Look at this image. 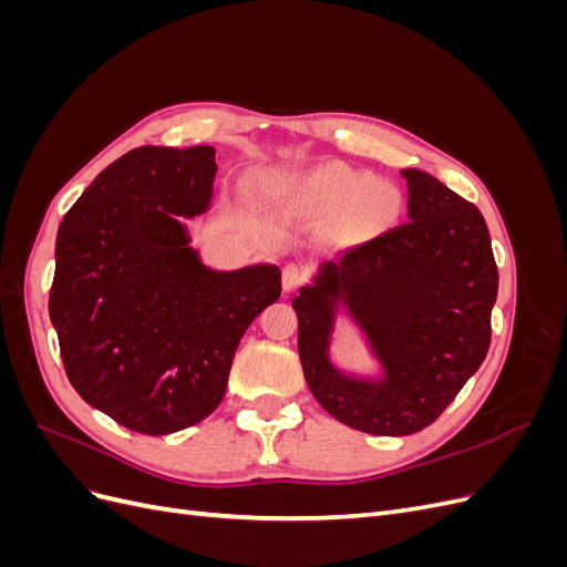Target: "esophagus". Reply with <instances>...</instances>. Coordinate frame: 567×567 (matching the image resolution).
<instances>
[{
  "mask_svg": "<svg viewBox=\"0 0 567 567\" xmlns=\"http://www.w3.org/2000/svg\"><path fill=\"white\" fill-rule=\"evenodd\" d=\"M302 279H305V274H302V267H298V265H286L284 267V274H281V284H284V290L286 293H290V290L293 288H298L300 284H302Z\"/></svg>",
  "mask_w": 567,
  "mask_h": 567,
  "instance_id": "esophagus-1",
  "label": "esophagus"
}]
</instances>
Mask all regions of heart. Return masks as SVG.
I'll return each instance as SVG.
<instances>
[{"label": "heart", "mask_w": 567, "mask_h": 567, "mask_svg": "<svg viewBox=\"0 0 567 567\" xmlns=\"http://www.w3.org/2000/svg\"><path fill=\"white\" fill-rule=\"evenodd\" d=\"M298 194L317 210H348V225L362 236L383 231L400 213V196L392 186L342 165L319 167L300 182Z\"/></svg>", "instance_id": "heart-1"}]
</instances>
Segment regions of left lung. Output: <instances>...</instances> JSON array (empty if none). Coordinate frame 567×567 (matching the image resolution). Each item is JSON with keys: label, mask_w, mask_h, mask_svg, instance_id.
<instances>
[{"label": "left lung", "mask_w": 567, "mask_h": 567, "mask_svg": "<svg viewBox=\"0 0 567 567\" xmlns=\"http://www.w3.org/2000/svg\"><path fill=\"white\" fill-rule=\"evenodd\" d=\"M406 217L323 262L293 298L298 352L315 400L371 435L431 425L483 364L499 288L485 217L423 169H402ZM342 306L360 326L382 375L352 377L330 362Z\"/></svg>", "instance_id": "obj_1"}]
</instances>
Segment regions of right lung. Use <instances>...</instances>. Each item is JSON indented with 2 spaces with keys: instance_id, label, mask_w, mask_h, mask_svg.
Returning <instances> with one entry per match:
<instances>
[{
  "instance_id": "right-lung-1",
  "label": "right lung",
  "mask_w": 567,
  "mask_h": 567,
  "mask_svg": "<svg viewBox=\"0 0 567 567\" xmlns=\"http://www.w3.org/2000/svg\"><path fill=\"white\" fill-rule=\"evenodd\" d=\"M215 173L213 146L132 148L59 225L49 319L68 381L134 433L210 416L238 340L281 296L277 265L217 271L192 246L182 219L210 208Z\"/></svg>"
}]
</instances>
